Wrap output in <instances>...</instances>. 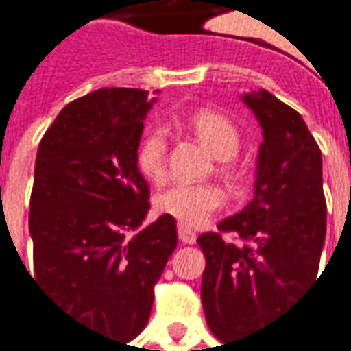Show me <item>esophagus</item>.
I'll return each instance as SVG.
<instances>
[{
  "label": "esophagus",
  "instance_id": "1",
  "mask_svg": "<svg viewBox=\"0 0 351 351\" xmlns=\"http://www.w3.org/2000/svg\"><path fill=\"white\" fill-rule=\"evenodd\" d=\"M178 239H180L184 245H194V243H196V233L190 231L184 225H178Z\"/></svg>",
  "mask_w": 351,
  "mask_h": 351
}]
</instances>
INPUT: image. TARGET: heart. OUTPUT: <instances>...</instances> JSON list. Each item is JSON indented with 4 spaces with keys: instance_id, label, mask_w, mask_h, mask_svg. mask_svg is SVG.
<instances>
[{
    "instance_id": "obj_1",
    "label": "heart",
    "mask_w": 351,
    "mask_h": 351,
    "mask_svg": "<svg viewBox=\"0 0 351 351\" xmlns=\"http://www.w3.org/2000/svg\"><path fill=\"white\" fill-rule=\"evenodd\" d=\"M190 130L210 152L221 159V169L239 149V132L233 122L215 110H198L188 120ZM169 141L163 128H152L139 139L136 149L138 171L153 182H161L167 173ZM223 206V192L213 184H175L157 194L155 208L175 217L184 227H202Z\"/></svg>"
}]
</instances>
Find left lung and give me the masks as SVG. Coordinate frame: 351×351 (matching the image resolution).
<instances>
[{
	"mask_svg": "<svg viewBox=\"0 0 351 351\" xmlns=\"http://www.w3.org/2000/svg\"><path fill=\"white\" fill-rule=\"evenodd\" d=\"M262 128L254 198L204 233L202 305L217 340L262 330L317 280L326 235L322 155L305 120L272 93H245ZM221 232L243 243H227Z\"/></svg>",
	"mask_w": 351,
	"mask_h": 351,
	"instance_id": "left-lung-1",
	"label": "left lung"
}]
</instances>
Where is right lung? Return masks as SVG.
Returning <instances> with one entry per match:
<instances>
[{"mask_svg": "<svg viewBox=\"0 0 351 351\" xmlns=\"http://www.w3.org/2000/svg\"><path fill=\"white\" fill-rule=\"evenodd\" d=\"M153 103L124 87L81 97L56 116L34 163L31 278L71 319L120 342L145 328L178 241L171 215L138 231L149 186L136 149Z\"/></svg>", "mask_w": 351, "mask_h": 351, "instance_id": "obj_1", "label": "right lung"}]
</instances>
